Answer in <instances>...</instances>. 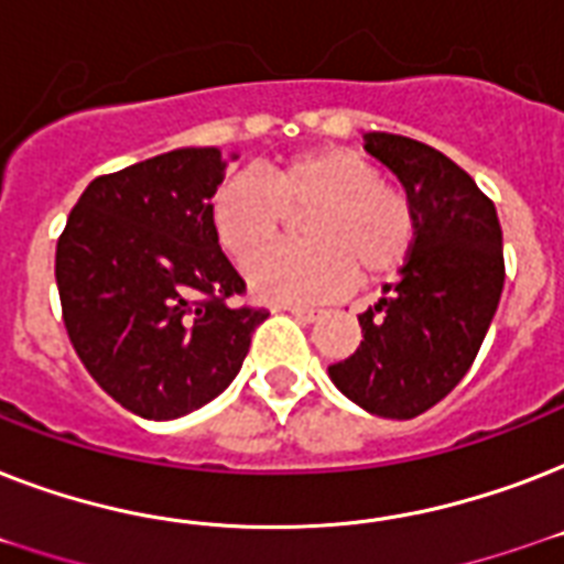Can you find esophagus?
Wrapping results in <instances>:
<instances>
[{
    "label": "esophagus",
    "mask_w": 564,
    "mask_h": 564,
    "mask_svg": "<svg viewBox=\"0 0 564 564\" xmlns=\"http://www.w3.org/2000/svg\"><path fill=\"white\" fill-rule=\"evenodd\" d=\"M292 313V316L299 318V322H318L322 318V310H313V307H286Z\"/></svg>",
    "instance_id": "esophagus-1"
}]
</instances>
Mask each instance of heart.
<instances>
[{"label":"heart","mask_w":564,"mask_h":564,"mask_svg":"<svg viewBox=\"0 0 564 564\" xmlns=\"http://www.w3.org/2000/svg\"><path fill=\"white\" fill-rule=\"evenodd\" d=\"M307 209L305 214L303 210ZM286 212H303L301 247L262 248L276 236ZM221 248L248 260V283L265 301L313 304L345 292L360 269L377 281L401 269L415 242L410 195L380 178L369 158L343 145L295 154L260 178L230 175L210 207Z\"/></svg>","instance_id":"obj_1"}]
</instances>
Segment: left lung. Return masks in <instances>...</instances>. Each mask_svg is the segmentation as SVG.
Returning a JSON list of instances; mask_svg holds the SVG:
<instances>
[{"mask_svg":"<svg viewBox=\"0 0 564 564\" xmlns=\"http://www.w3.org/2000/svg\"><path fill=\"white\" fill-rule=\"evenodd\" d=\"M366 152L410 195L415 242L398 281L360 313V348L327 375L371 415L415 419L480 351L503 292V230L471 175L433 145L369 131Z\"/></svg>","mask_w":564,"mask_h":564,"instance_id":"1","label":"left lung"}]
</instances>
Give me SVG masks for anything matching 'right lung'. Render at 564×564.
Instances as JSON below:
<instances>
[{
    "label": "right lung",
    "instance_id": "add662e5",
    "mask_svg": "<svg viewBox=\"0 0 564 564\" xmlns=\"http://www.w3.org/2000/svg\"><path fill=\"white\" fill-rule=\"evenodd\" d=\"M225 170L216 145H189L93 178L57 239L69 343L140 419H181L225 392L269 318L228 301L246 281L210 219Z\"/></svg>",
    "mask_w": 564,
    "mask_h": 564
}]
</instances>
